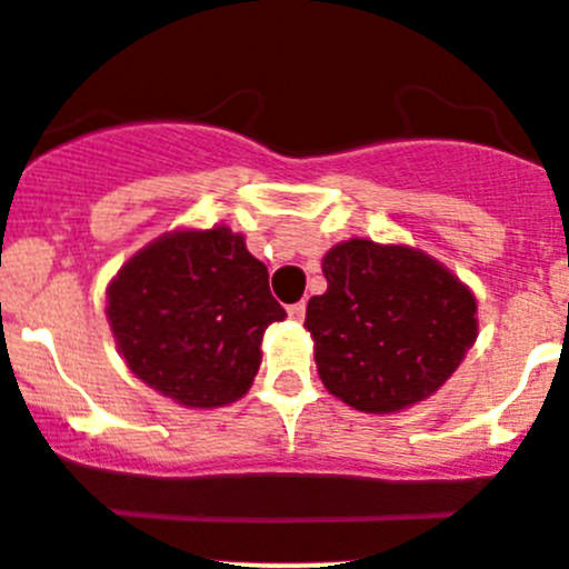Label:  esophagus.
<instances>
[{
    "mask_svg": "<svg viewBox=\"0 0 569 569\" xmlns=\"http://www.w3.org/2000/svg\"><path fill=\"white\" fill-rule=\"evenodd\" d=\"M289 317L295 319V322H302V317H306V302H295V306H289Z\"/></svg>",
    "mask_w": 569,
    "mask_h": 569,
    "instance_id": "34e87169",
    "label": "esophagus"
}]
</instances>
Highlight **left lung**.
<instances>
[{
	"instance_id": "left-lung-1",
	"label": "left lung",
	"mask_w": 569,
	"mask_h": 569,
	"mask_svg": "<svg viewBox=\"0 0 569 569\" xmlns=\"http://www.w3.org/2000/svg\"><path fill=\"white\" fill-rule=\"evenodd\" d=\"M322 272L328 291L306 308L317 372L358 411L431 397L476 341V297L422 250L350 239L330 247Z\"/></svg>"
}]
</instances>
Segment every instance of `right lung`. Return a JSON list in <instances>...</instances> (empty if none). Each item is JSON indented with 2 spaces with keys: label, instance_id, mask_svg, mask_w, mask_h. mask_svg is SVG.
Instances as JSON below:
<instances>
[{
  "label": "right lung",
  "instance_id": "obj_1",
  "mask_svg": "<svg viewBox=\"0 0 569 569\" xmlns=\"http://www.w3.org/2000/svg\"><path fill=\"white\" fill-rule=\"evenodd\" d=\"M104 313L130 372L186 408L244 397L263 330L286 317L267 267L224 224L138 250L110 280Z\"/></svg>",
  "mask_w": 569,
  "mask_h": 569
}]
</instances>
